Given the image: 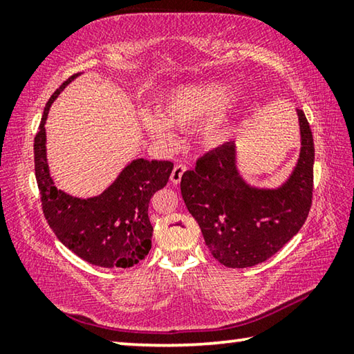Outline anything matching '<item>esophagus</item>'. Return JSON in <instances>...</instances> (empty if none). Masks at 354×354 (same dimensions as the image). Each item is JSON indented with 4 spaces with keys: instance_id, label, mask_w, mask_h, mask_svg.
I'll return each instance as SVG.
<instances>
[{
    "instance_id": "esophagus-1",
    "label": "esophagus",
    "mask_w": 354,
    "mask_h": 354,
    "mask_svg": "<svg viewBox=\"0 0 354 354\" xmlns=\"http://www.w3.org/2000/svg\"><path fill=\"white\" fill-rule=\"evenodd\" d=\"M185 170H187V167H185L184 164H178V165L173 167V171H171V175H170V181L173 184L181 183V178H183V175L185 173Z\"/></svg>"
}]
</instances>
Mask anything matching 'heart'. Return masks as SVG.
Wrapping results in <instances>:
<instances>
[{"mask_svg": "<svg viewBox=\"0 0 354 354\" xmlns=\"http://www.w3.org/2000/svg\"><path fill=\"white\" fill-rule=\"evenodd\" d=\"M239 88L230 81H200L178 86L165 92L158 113H142V124L156 140L170 143L171 128L190 131L196 126V143L205 151L223 147L237 131L232 101Z\"/></svg>", "mask_w": 354, "mask_h": 354, "instance_id": "b5f03b06", "label": "heart"}]
</instances>
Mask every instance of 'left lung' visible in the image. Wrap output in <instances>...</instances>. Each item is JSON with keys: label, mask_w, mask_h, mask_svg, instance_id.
<instances>
[{"label": "left lung", "mask_w": 354, "mask_h": 354, "mask_svg": "<svg viewBox=\"0 0 354 354\" xmlns=\"http://www.w3.org/2000/svg\"><path fill=\"white\" fill-rule=\"evenodd\" d=\"M301 148L297 165L277 189L254 187L237 169L236 143L207 153L181 178V194L200 225L211 254L231 268L253 267L272 257L308 218L313 205L314 139L297 111Z\"/></svg>", "instance_id": "left-lung-1"}]
</instances>
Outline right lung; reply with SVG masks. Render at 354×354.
Returning a JSON list of instances; mask_svg holds the SVG:
<instances>
[{
	"mask_svg": "<svg viewBox=\"0 0 354 354\" xmlns=\"http://www.w3.org/2000/svg\"><path fill=\"white\" fill-rule=\"evenodd\" d=\"M81 73L68 77L48 100L34 139L35 179L48 225L65 247L92 266L129 268L151 250L153 226L148 206L169 183L170 160L134 159L103 194L77 198L57 189L46 160L45 123L53 101Z\"/></svg>",
	"mask_w": 354,
	"mask_h": 354,
	"instance_id": "obj_1",
	"label": "right lung"
}]
</instances>
